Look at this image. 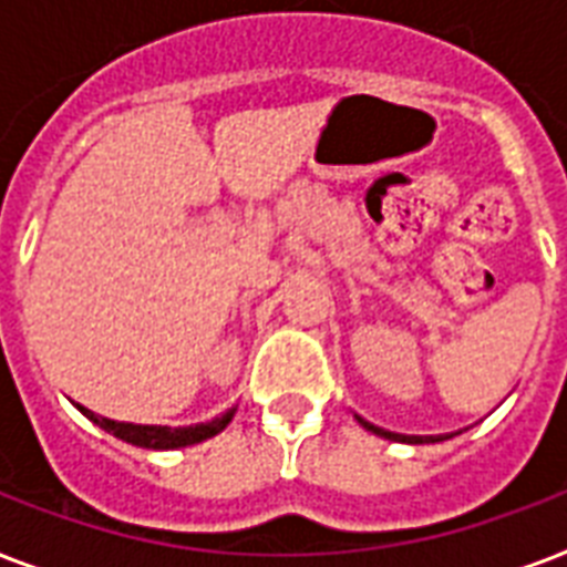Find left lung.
Here are the masks:
<instances>
[{"instance_id":"8db88e82","label":"left lung","mask_w":567,"mask_h":567,"mask_svg":"<svg viewBox=\"0 0 567 567\" xmlns=\"http://www.w3.org/2000/svg\"><path fill=\"white\" fill-rule=\"evenodd\" d=\"M359 423H362L364 430L368 432H373V435H382V439H391V432H385V430H379V426H373V423H368V421H362V417H359ZM396 439V435H394ZM400 441H409V444H421V441H439V439H421V435H412V439H409V435H403V439Z\"/></svg>"}]
</instances>
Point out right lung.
Instances as JSON below:
<instances>
[{
  "instance_id": "obj_1",
  "label": "right lung",
  "mask_w": 567,
  "mask_h": 567,
  "mask_svg": "<svg viewBox=\"0 0 567 567\" xmlns=\"http://www.w3.org/2000/svg\"><path fill=\"white\" fill-rule=\"evenodd\" d=\"M79 412H82L87 421L96 423L100 430L111 432L114 439L126 441V444H135V447H144V450L190 447V444H199V441L214 439V435L226 430L231 417H235V409H229V412L220 414V417H214V421H208V423H196V426H179V430H171V426H137V423L111 421V417H100V414H93L91 409H84V405H79Z\"/></svg>"
}]
</instances>
